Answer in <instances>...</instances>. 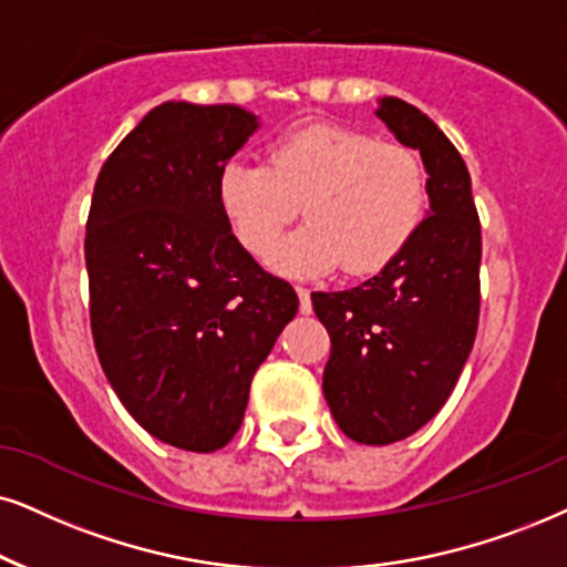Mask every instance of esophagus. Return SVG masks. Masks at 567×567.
Here are the masks:
<instances>
[{"instance_id":"esophagus-1","label":"esophagus","mask_w":567,"mask_h":567,"mask_svg":"<svg viewBox=\"0 0 567 567\" xmlns=\"http://www.w3.org/2000/svg\"><path fill=\"white\" fill-rule=\"evenodd\" d=\"M296 292H298V300H300V313H311V290L308 288H296Z\"/></svg>"}]
</instances>
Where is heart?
<instances>
[{"label":"heart","mask_w":567,"mask_h":567,"mask_svg":"<svg viewBox=\"0 0 567 567\" xmlns=\"http://www.w3.org/2000/svg\"><path fill=\"white\" fill-rule=\"evenodd\" d=\"M426 198L411 146L332 123L292 127L269 143L267 164L230 159L217 175L219 209L254 256L269 254L301 204L309 221L269 256L285 275L382 271L411 246Z\"/></svg>","instance_id":"obj_1"}]
</instances>
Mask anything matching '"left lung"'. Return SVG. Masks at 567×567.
<instances>
[{
  "instance_id": "obj_1",
  "label": "left lung",
  "mask_w": 567,
  "mask_h": 567,
  "mask_svg": "<svg viewBox=\"0 0 567 567\" xmlns=\"http://www.w3.org/2000/svg\"><path fill=\"white\" fill-rule=\"evenodd\" d=\"M377 114L400 143L419 148L432 212L379 275L311 296L332 340L329 411L361 444L400 442L434 419L468 361L482 306V225L463 156L403 99H382Z\"/></svg>"
}]
</instances>
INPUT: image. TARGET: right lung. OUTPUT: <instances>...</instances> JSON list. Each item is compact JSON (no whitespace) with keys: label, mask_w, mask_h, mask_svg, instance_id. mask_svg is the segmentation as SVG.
I'll list each match as a JSON object with an SVG mask.
<instances>
[{"label":"right lung","mask_w":567,"mask_h":567,"mask_svg":"<svg viewBox=\"0 0 567 567\" xmlns=\"http://www.w3.org/2000/svg\"><path fill=\"white\" fill-rule=\"evenodd\" d=\"M235 104L167 102L120 141L85 221L91 334L112 390L156 440L214 453L298 296L235 238L221 164L254 135Z\"/></svg>","instance_id":"obj_1"}]
</instances>
